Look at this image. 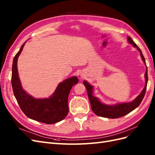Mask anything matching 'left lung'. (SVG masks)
I'll use <instances>...</instances> for the list:
<instances>
[{"mask_svg": "<svg viewBox=\"0 0 155 155\" xmlns=\"http://www.w3.org/2000/svg\"><path fill=\"white\" fill-rule=\"evenodd\" d=\"M128 42L132 45L134 47L137 48V50L140 51V55L143 60V63L145 64V60L142 54L141 50L139 48L138 46L136 45V43L133 41V39L130 37H128L127 38ZM145 85L142 90V92L135 98V99L131 102L129 103H122V104H117L113 105H105L101 103L97 97L93 96V87L90 85L87 81H83V85L85 86L88 97L89 101L91 102V109L94 113L101 117L107 118H118L120 117H122L126 114H129V112L134 110L136 108H137L143 100V98L145 96V91L147 88V84L148 81V76H147V68L146 67V72L145 74Z\"/></svg>", "mask_w": 155, "mask_h": 155, "instance_id": "left-lung-1", "label": "left lung"}]
</instances>
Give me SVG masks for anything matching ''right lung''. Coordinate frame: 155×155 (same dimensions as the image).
I'll list each match as a JSON object with an SVG mask.
<instances>
[{
	"label": "right lung",
	"instance_id": "obj_1",
	"mask_svg": "<svg viewBox=\"0 0 155 155\" xmlns=\"http://www.w3.org/2000/svg\"><path fill=\"white\" fill-rule=\"evenodd\" d=\"M25 43L13 61L12 85L14 96L21 109L29 118L47 124L58 123L66 118L68 113V95L72 87L78 83V79L73 76L61 82L48 98L35 99L27 94L22 87L17 70L18 58Z\"/></svg>",
	"mask_w": 155,
	"mask_h": 155
}]
</instances>
